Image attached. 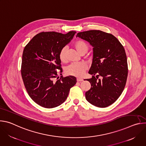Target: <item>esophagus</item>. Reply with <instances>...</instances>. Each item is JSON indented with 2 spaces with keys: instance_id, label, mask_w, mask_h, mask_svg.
Wrapping results in <instances>:
<instances>
[{
  "instance_id": "34e87169",
  "label": "esophagus",
  "mask_w": 146,
  "mask_h": 146,
  "mask_svg": "<svg viewBox=\"0 0 146 146\" xmlns=\"http://www.w3.org/2000/svg\"><path fill=\"white\" fill-rule=\"evenodd\" d=\"M77 81H83V79L81 78L78 77V78H77Z\"/></svg>"
}]
</instances>
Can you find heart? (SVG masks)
Returning <instances> with one entry per match:
<instances>
[{
	"mask_svg": "<svg viewBox=\"0 0 146 146\" xmlns=\"http://www.w3.org/2000/svg\"><path fill=\"white\" fill-rule=\"evenodd\" d=\"M74 47L79 54L87 52L88 50V46L86 42L82 40H77L74 43ZM66 48H62L59 53V58L61 62L66 61ZM87 69V65L84 62L73 63L69 65L65 70V73L68 75L76 77H81Z\"/></svg>",
	"mask_w": 146,
	"mask_h": 146,
	"instance_id": "obj_1",
	"label": "heart"
}]
</instances>
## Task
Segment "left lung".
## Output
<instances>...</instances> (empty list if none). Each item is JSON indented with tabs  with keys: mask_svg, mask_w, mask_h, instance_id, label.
Masks as SVG:
<instances>
[{
	"mask_svg": "<svg viewBox=\"0 0 146 146\" xmlns=\"http://www.w3.org/2000/svg\"><path fill=\"white\" fill-rule=\"evenodd\" d=\"M76 37L93 47L92 63L88 72L92 77L87 79L91 87L86 92V98L96 107L106 108L117 100L125 86L128 72L125 51L114 36L101 31L79 32ZM99 76L102 79H98Z\"/></svg>",
	"mask_w": 146,
	"mask_h": 146,
	"instance_id": "obj_1",
	"label": "left lung"
}]
</instances>
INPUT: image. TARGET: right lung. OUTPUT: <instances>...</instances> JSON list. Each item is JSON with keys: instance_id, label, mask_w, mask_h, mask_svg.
Segmentation results:
<instances>
[{"instance_id": "obj_1", "label": "right lung", "mask_w": 146, "mask_h": 146, "mask_svg": "<svg viewBox=\"0 0 146 146\" xmlns=\"http://www.w3.org/2000/svg\"><path fill=\"white\" fill-rule=\"evenodd\" d=\"M76 33L41 32L24 48L21 70L23 80L29 96L40 106L50 109L60 105L76 84L75 77L62 76L59 78L56 72H62L59 51Z\"/></svg>"}]
</instances>
